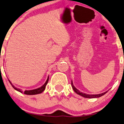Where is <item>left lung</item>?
<instances>
[{
  "mask_svg": "<svg viewBox=\"0 0 124 124\" xmlns=\"http://www.w3.org/2000/svg\"><path fill=\"white\" fill-rule=\"evenodd\" d=\"M71 85H72V89H73V90L76 92V93H77V94H78V95H79L82 96L84 97V98H90V99L98 98H99V97L102 96L104 95H105V94L107 92H108V91H107L104 92V93H100V94H96V95H88V94L82 93V92L79 91L78 90H77V89L75 87H74L73 84H72V82H71Z\"/></svg>",
  "mask_w": 124,
  "mask_h": 124,
  "instance_id": "1",
  "label": "left lung"
}]
</instances>
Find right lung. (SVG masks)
<instances>
[{"label":"right lung","mask_w":124,"mask_h":124,"mask_svg":"<svg viewBox=\"0 0 124 124\" xmlns=\"http://www.w3.org/2000/svg\"><path fill=\"white\" fill-rule=\"evenodd\" d=\"M48 80H49V77H48V78H47L45 84H44V85H43L42 86H41V87H39V88L35 89V90H29V91H25L24 92V94H26V95H36V94H39V93H42V92L44 91V90H45V87H46V85H47V82H48ZM9 83H10V84L11 85H12V87L15 89V90H16V91H17L20 92H21V93H22L23 91L20 90V89L16 88V87H15L14 85H12V83H11V82L9 81Z\"/></svg>","instance_id":"right-lung-1"}]
</instances>
